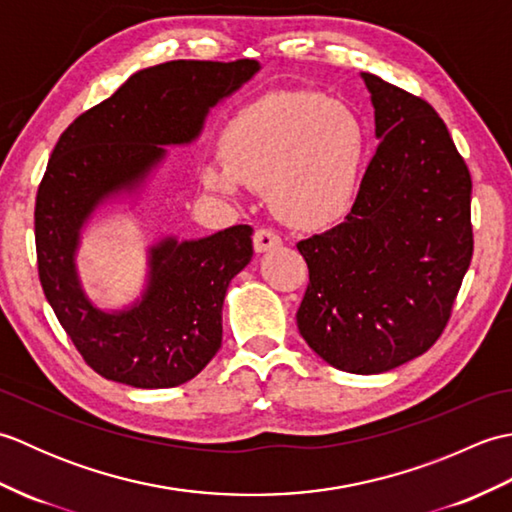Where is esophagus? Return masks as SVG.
Wrapping results in <instances>:
<instances>
[{"instance_id": "1", "label": "esophagus", "mask_w": 512, "mask_h": 512, "mask_svg": "<svg viewBox=\"0 0 512 512\" xmlns=\"http://www.w3.org/2000/svg\"><path fill=\"white\" fill-rule=\"evenodd\" d=\"M253 246L257 253H268V250L281 246V237L273 231V228H257L253 235Z\"/></svg>"}]
</instances>
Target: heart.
Masks as SVG:
<instances>
[{"label":"heart","instance_id":"obj_1","mask_svg":"<svg viewBox=\"0 0 512 512\" xmlns=\"http://www.w3.org/2000/svg\"><path fill=\"white\" fill-rule=\"evenodd\" d=\"M365 149V127L350 105L319 92H273L228 123L226 169L209 165L202 180L213 191H233L237 182L266 191L281 220L321 228L354 202Z\"/></svg>","mask_w":512,"mask_h":512}]
</instances>
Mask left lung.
<instances>
[{"label":"left lung","mask_w":512,"mask_h":512,"mask_svg":"<svg viewBox=\"0 0 512 512\" xmlns=\"http://www.w3.org/2000/svg\"><path fill=\"white\" fill-rule=\"evenodd\" d=\"M361 76L380 145L345 222L297 244L310 270L297 325L325 363L380 374L447 328L473 257V184L427 101Z\"/></svg>","instance_id":"8db88e82"}]
</instances>
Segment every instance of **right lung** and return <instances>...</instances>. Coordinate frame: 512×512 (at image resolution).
I'll return each instance as SVG.
<instances>
[{
    "label": "right lung",
    "mask_w": 512,
    "mask_h": 512,
    "mask_svg": "<svg viewBox=\"0 0 512 512\" xmlns=\"http://www.w3.org/2000/svg\"><path fill=\"white\" fill-rule=\"evenodd\" d=\"M257 70L253 59L140 70L76 118L52 149L35 204L39 281L83 361L107 380L178 387L209 365L222 345L226 288L253 257V228L162 239L149 250L143 297L121 312H103L85 297L74 266L81 228L107 198L136 191L165 158V145L198 138L211 107Z\"/></svg>",
    "instance_id": "right-lung-1"
}]
</instances>
